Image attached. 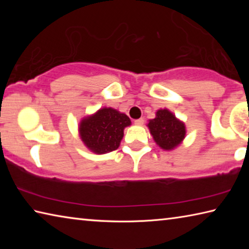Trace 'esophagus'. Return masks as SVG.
<instances>
[{
	"label": "esophagus",
	"instance_id": "1",
	"mask_svg": "<svg viewBox=\"0 0 249 249\" xmlns=\"http://www.w3.org/2000/svg\"><path fill=\"white\" fill-rule=\"evenodd\" d=\"M134 123H135V125H138V126H141V125L144 124V119H138V120L135 121Z\"/></svg>",
	"mask_w": 249,
	"mask_h": 249
}]
</instances>
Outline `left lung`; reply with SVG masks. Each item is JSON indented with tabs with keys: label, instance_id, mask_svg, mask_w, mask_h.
Masks as SVG:
<instances>
[{
	"label": "left lung",
	"instance_id": "8db88e82",
	"mask_svg": "<svg viewBox=\"0 0 249 249\" xmlns=\"http://www.w3.org/2000/svg\"><path fill=\"white\" fill-rule=\"evenodd\" d=\"M147 127L154 141L163 150H174L182 144L187 134L185 124L168 108H160Z\"/></svg>",
	"mask_w": 249,
	"mask_h": 249
}]
</instances>
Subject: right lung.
<instances>
[{
    "label": "right lung",
    "instance_id": "obj_1",
    "mask_svg": "<svg viewBox=\"0 0 249 249\" xmlns=\"http://www.w3.org/2000/svg\"><path fill=\"white\" fill-rule=\"evenodd\" d=\"M132 124L129 117L113 107H101L80 121L78 130L84 146L92 153L102 155L117 149L124 129Z\"/></svg>",
    "mask_w": 249,
    "mask_h": 249
}]
</instances>
